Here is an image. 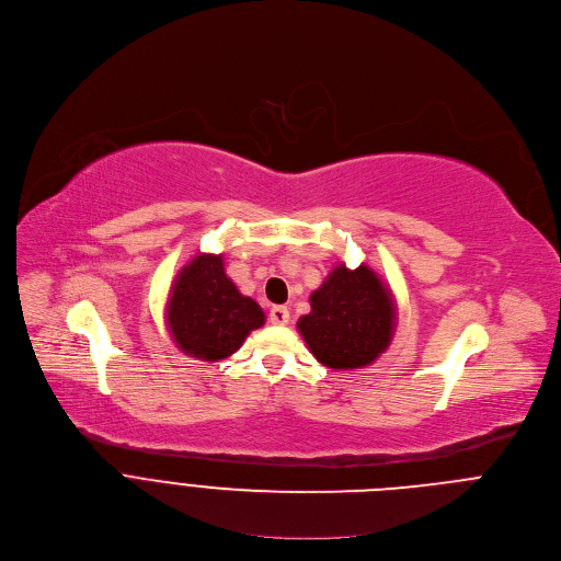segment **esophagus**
Listing matches in <instances>:
<instances>
[{"label":"esophagus","instance_id":"1","mask_svg":"<svg viewBox=\"0 0 561 561\" xmlns=\"http://www.w3.org/2000/svg\"><path fill=\"white\" fill-rule=\"evenodd\" d=\"M268 319L275 325H286L290 321V312H288L286 306H273L271 312H268Z\"/></svg>","mask_w":561,"mask_h":561}]
</instances>
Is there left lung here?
<instances>
[{
    "instance_id": "obj_1",
    "label": "left lung",
    "mask_w": 561,
    "mask_h": 561,
    "mask_svg": "<svg viewBox=\"0 0 561 561\" xmlns=\"http://www.w3.org/2000/svg\"><path fill=\"white\" fill-rule=\"evenodd\" d=\"M310 306L297 330L312 356L330 369L367 367L393 339V295L367 264H339L310 295Z\"/></svg>"
}]
</instances>
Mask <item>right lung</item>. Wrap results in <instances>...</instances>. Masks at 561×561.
Listing matches in <instances>:
<instances>
[{
    "instance_id": "obj_1",
    "label": "right lung",
    "mask_w": 561,
    "mask_h": 561,
    "mask_svg": "<svg viewBox=\"0 0 561 561\" xmlns=\"http://www.w3.org/2000/svg\"><path fill=\"white\" fill-rule=\"evenodd\" d=\"M264 310L227 277L222 255L187 262L170 290L165 321L176 347L201 360H222L264 325Z\"/></svg>"
}]
</instances>
